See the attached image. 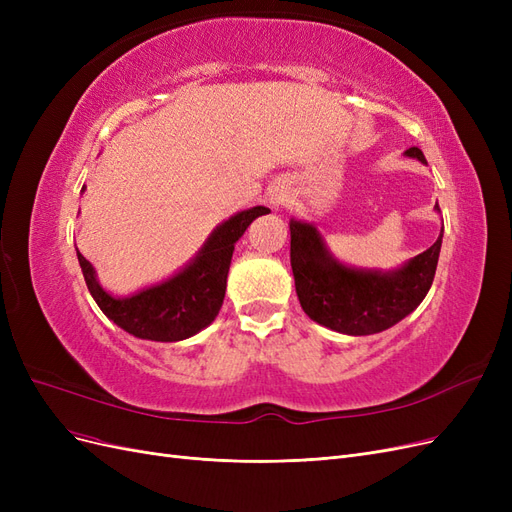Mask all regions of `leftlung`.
Segmentation results:
<instances>
[{"label":"left lung","instance_id":"1","mask_svg":"<svg viewBox=\"0 0 512 512\" xmlns=\"http://www.w3.org/2000/svg\"><path fill=\"white\" fill-rule=\"evenodd\" d=\"M406 156L427 164L423 151ZM440 211V207L436 205ZM442 230L429 250L393 271L354 269L337 262L314 224L290 220V265L303 312L344 335H374L391 329L421 305L436 275Z\"/></svg>","mask_w":512,"mask_h":512}]
</instances>
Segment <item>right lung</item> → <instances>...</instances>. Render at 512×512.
Wrapping results in <instances>:
<instances>
[{"label": "right lung", "mask_w": 512, "mask_h": 512, "mask_svg": "<svg viewBox=\"0 0 512 512\" xmlns=\"http://www.w3.org/2000/svg\"><path fill=\"white\" fill-rule=\"evenodd\" d=\"M267 207H252L232 215L215 228L190 265L166 282L138 290L130 297H113L96 277L91 262L76 250L85 284L108 320L126 333L151 342H181L203 331L218 316L226 294V277L235 243Z\"/></svg>", "instance_id": "obj_1"}]
</instances>
